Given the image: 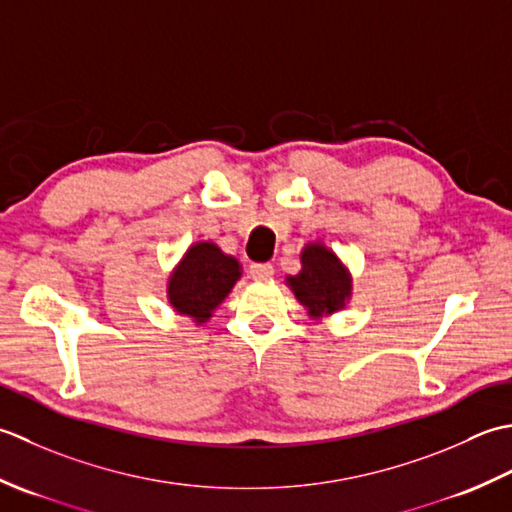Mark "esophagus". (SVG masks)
<instances>
[{
	"mask_svg": "<svg viewBox=\"0 0 512 512\" xmlns=\"http://www.w3.org/2000/svg\"><path fill=\"white\" fill-rule=\"evenodd\" d=\"M249 276H252L254 280H269L271 276H274V267H271L269 263H252L249 265Z\"/></svg>",
	"mask_w": 512,
	"mask_h": 512,
	"instance_id": "obj_1",
	"label": "esophagus"
}]
</instances>
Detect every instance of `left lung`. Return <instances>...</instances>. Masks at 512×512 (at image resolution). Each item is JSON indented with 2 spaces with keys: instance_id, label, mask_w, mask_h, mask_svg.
<instances>
[{
  "instance_id": "8db88e82",
  "label": "left lung",
  "mask_w": 512,
  "mask_h": 512,
  "mask_svg": "<svg viewBox=\"0 0 512 512\" xmlns=\"http://www.w3.org/2000/svg\"><path fill=\"white\" fill-rule=\"evenodd\" d=\"M285 285L307 309L311 320H325L349 305L353 278L349 267L331 247L311 241L300 252V271L287 276Z\"/></svg>"
}]
</instances>
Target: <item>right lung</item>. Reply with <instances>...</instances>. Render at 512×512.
Wrapping results in <instances>:
<instances>
[{"mask_svg": "<svg viewBox=\"0 0 512 512\" xmlns=\"http://www.w3.org/2000/svg\"><path fill=\"white\" fill-rule=\"evenodd\" d=\"M243 276L238 258L225 254L212 241H196L185 249L168 276V302L176 316H187L196 325L212 318Z\"/></svg>", "mask_w": 512, "mask_h": 512, "instance_id": "add662e5", "label": "right lung"}]
</instances>
